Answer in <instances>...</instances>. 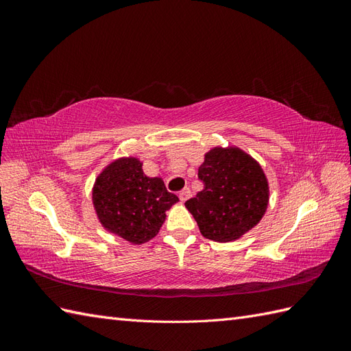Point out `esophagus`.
I'll return each mask as SVG.
<instances>
[{"mask_svg": "<svg viewBox=\"0 0 351 351\" xmlns=\"http://www.w3.org/2000/svg\"><path fill=\"white\" fill-rule=\"evenodd\" d=\"M190 196H192V192H190V189H189V187L183 189L182 192L178 193V197H180V200H182V202H186Z\"/></svg>", "mask_w": 351, "mask_h": 351, "instance_id": "esophagus-1", "label": "esophagus"}]
</instances>
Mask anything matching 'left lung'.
I'll list each match as a JSON object with an SVG mask.
<instances>
[{"label":"left lung","instance_id":"left-lung-1","mask_svg":"<svg viewBox=\"0 0 351 351\" xmlns=\"http://www.w3.org/2000/svg\"><path fill=\"white\" fill-rule=\"evenodd\" d=\"M197 177L204 190L186 202L202 236L218 243L240 239L267 212L268 180L261 165L236 146L205 154Z\"/></svg>","mask_w":351,"mask_h":351}]
</instances>
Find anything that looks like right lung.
<instances>
[{
  "instance_id": "add662e5",
  "label": "right lung",
  "mask_w": 351,
  "mask_h": 351,
  "mask_svg": "<svg viewBox=\"0 0 351 351\" xmlns=\"http://www.w3.org/2000/svg\"><path fill=\"white\" fill-rule=\"evenodd\" d=\"M93 208L105 230L133 244L154 239L178 202L162 178L147 177L137 158H119L95 180Z\"/></svg>"
}]
</instances>
